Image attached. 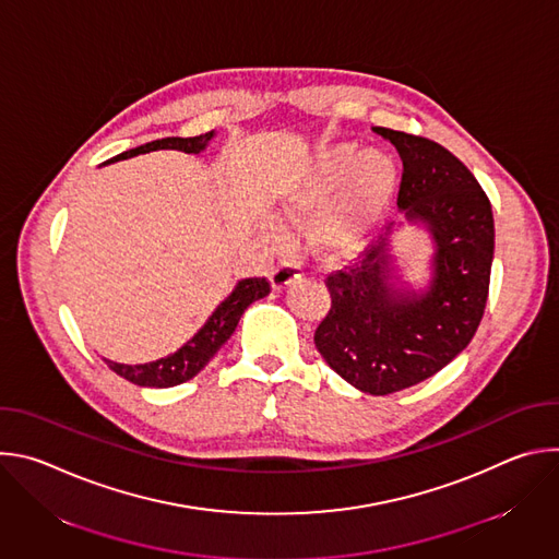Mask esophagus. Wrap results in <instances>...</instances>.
Instances as JSON below:
<instances>
[{
  "label": "esophagus",
  "mask_w": 559,
  "mask_h": 559,
  "mask_svg": "<svg viewBox=\"0 0 559 559\" xmlns=\"http://www.w3.org/2000/svg\"><path fill=\"white\" fill-rule=\"evenodd\" d=\"M300 276V265L296 261H281L272 274H270V281H272V287L274 289H285L287 285H292L296 278Z\"/></svg>",
  "instance_id": "obj_1"
}]
</instances>
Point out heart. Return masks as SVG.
<instances>
[{
  "label": "heart",
  "mask_w": 559,
  "mask_h": 559,
  "mask_svg": "<svg viewBox=\"0 0 559 559\" xmlns=\"http://www.w3.org/2000/svg\"><path fill=\"white\" fill-rule=\"evenodd\" d=\"M393 190L395 166L386 154L338 143L318 154L302 183L289 194V205L294 210L323 205L313 225L316 241L332 254H347L360 246Z\"/></svg>",
  "instance_id": "obj_1"
}]
</instances>
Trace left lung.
Wrapping results in <instances>:
<instances>
[{
  "label": "left lung",
  "mask_w": 559,
  "mask_h": 559,
  "mask_svg": "<svg viewBox=\"0 0 559 559\" xmlns=\"http://www.w3.org/2000/svg\"><path fill=\"white\" fill-rule=\"evenodd\" d=\"M403 158L397 207L436 238L433 281L425 296L395 292L386 243L360 263L328 274L332 305L313 332L316 349L356 389L386 395L447 367L480 325L493 263V212L468 168L440 143L373 128Z\"/></svg>",
  "instance_id": "1"
}]
</instances>
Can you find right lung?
<instances>
[{"mask_svg": "<svg viewBox=\"0 0 559 559\" xmlns=\"http://www.w3.org/2000/svg\"><path fill=\"white\" fill-rule=\"evenodd\" d=\"M214 132H205L199 136H166V139H156L145 145L126 150L117 154L110 162H119V158L136 156L143 152L152 150H181V152H201L205 143L212 139ZM272 289L267 278H246L236 285V289L216 307V311L210 316V321L194 334L192 341H188L179 352H175L168 358L145 362V365H119L112 360H106V365L121 378H126L132 384L139 386H175L181 384L190 378H194L207 362L210 358L227 343V338L234 334L238 321H241L243 311L259 298L267 296Z\"/></svg>", "mask_w": 559, "mask_h": 559, "instance_id": "obj_1", "label": "right lung"}]
</instances>
